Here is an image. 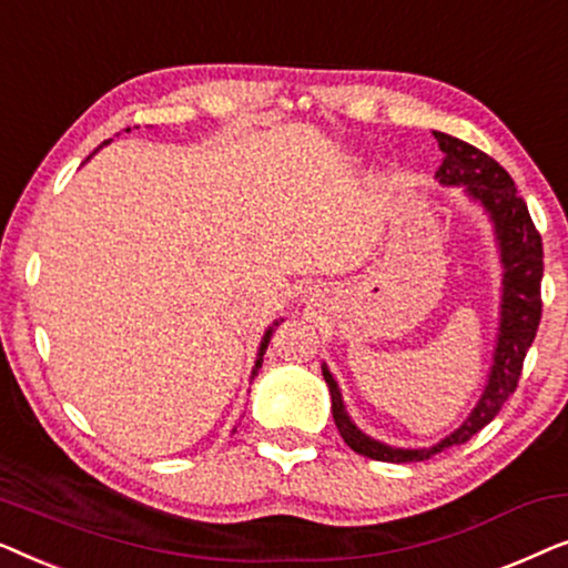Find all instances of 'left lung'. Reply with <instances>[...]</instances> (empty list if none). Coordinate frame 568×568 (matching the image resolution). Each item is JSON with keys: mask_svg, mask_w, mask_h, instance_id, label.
<instances>
[{"mask_svg": "<svg viewBox=\"0 0 568 568\" xmlns=\"http://www.w3.org/2000/svg\"><path fill=\"white\" fill-rule=\"evenodd\" d=\"M439 150L445 152L442 168L437 170L439 183L445 185H465L473 199H478L491 214L496 224V237L501 247L504 263V297H501V325H499V344H496L494 367L488 375V385L480 395L478 406L465 418L460 429L442 439L439 445L429 449H398L387 447L383 442L369 439L352 424L346 416L344 400H341L338 385L328 369L323 367V377L331 387V410L341 437L354 453L372 460L383 463H418L429 460L442 449L463 445L470 437L484 429L491 418L499 414L509 395L517 390L519 375L527 348L532 346L535 333H538L542 300H540V278H542V240L540 232L535 230L532 216L527 212L525 199L517 193V185L511 175L504 170L494 158L486 152L476 150L468 142L434 131Z\"/></svg>", "mask_w": 568, "mask_h": 568, "instance_id": "8db88e82", "label": "left lung"}]
</instances>
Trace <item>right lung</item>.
<instances>
[{
    "label": "right lung",
    "mask_w": 568,
    "mask_h": 568,
    "mask_svg": "<svg viewBox=\"0 0 568 568\" xmlns=\"http://www.w3.org/2000/svg\"><path fill=\"white\" fill-rule=\"evenodd\" d=\"M129 131V129H126ZM103 144H108V142H103ZM278 325V323H276ZM268 341H271V328L266 331V336H263V341H261V348H258V359H255V369H253V377L258 375V369H261V364H263V354H266V346H268Z\"/></svg>",
    "instance_id": "1"
}]
</instances>
